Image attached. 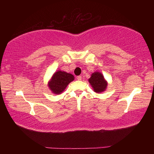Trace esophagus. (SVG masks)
Returning a JSON list of instances; mask_svg holds the SVG:
<instances>
[{
    "instance_id": "34e87169",
    "label": "esophagus",
    "mask_w": 154,
    "mask_h": 154,
    "mask_svg": "<svg viewBox=\"0 0 154 154\" xmlns=\"http://www.w3.org/2000/svg\"><path fill=\"white\" fill-rule=\"evenodd\" d=\"M77 79L79 80V81L82 80V76H77Z\"/></svg>"
}]
</instances>
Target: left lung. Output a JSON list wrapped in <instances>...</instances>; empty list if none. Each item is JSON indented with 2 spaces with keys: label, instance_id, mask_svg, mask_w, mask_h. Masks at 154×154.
Instances as JSON below:
<instances>
[{
  "label": "left lung",
  "instance_id": "1",
  "mask_svg": "<svg viewBox=\"0 0 154 154\" xmlns=\"http://www.w3.org/2000/svg\"><path fill=\"white\" fill-rule=\"evenodd\" d=\"M89 82L92 85L94 91L97 93L105 91L107 85V83L104 79L103 75L99 72H94L89 79Z\"/></svg>",
  "mask_w": 154,
  "mask_h": 154
}]
</instances>
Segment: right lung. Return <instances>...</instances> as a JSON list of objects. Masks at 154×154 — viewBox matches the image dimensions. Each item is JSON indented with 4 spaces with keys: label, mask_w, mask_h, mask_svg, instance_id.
<instances>
[{
    "label": "right lung",
    "mask_w": 154,
    "mask_h": 154,
    "mask_svg": "<svg viewBox=\"0 0 154 154\" xmlns=\"http://www.w3.org/2000/svg\"><path fill=\"white\" fill-rule=\"evenodd\" d=\"M74 80V76L68 72L58 71L52 77L49 87L53 93L59 94L64 90L69 83Z\"/></svg>",
    "instance_id": "right-lung-1"
}]
</instances>
